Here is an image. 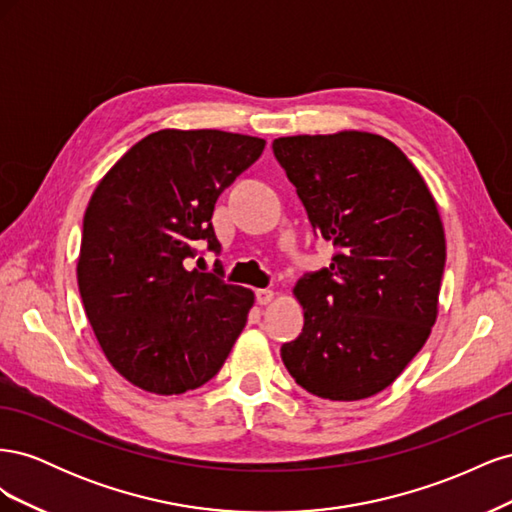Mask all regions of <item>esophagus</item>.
<instances>
[{
	"mask_svg": "<svg viewBox=\"0 0 512 512\" xmlns=\"http://www.w3.org/2000/svg\"><path fill=\"white\" fill-rule=\"evenodd\" d=\"M273 299H275V292H273L271 288L256 290V301H258L260 305H269Z\"/></svg>",
	"mask_w": 512,
	"mask_h": 512,
	"instance_id": "esophagus-1",
	"label": "esophagus"
}]
</instances>
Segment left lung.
I'll list each match as a JSON object with an SVG mask.
<instances>
[{
    "label": "left lung",
    "instance_id": "1",
    "mask_svg": "<svg viewBox=\"0 0 512 512\" xmlns=\"http://www.w3.org/2000/svg\"><path fill=\"white\" fill-rule=\"evenodd\" d=\"M273 153L312 228L337 247L329 267L294 286L305 324L282 361L316 397L376 395L438 318L446 241L436 200L406 153L378 134L282 136Z\"/></svg>",
    "mask_w": 512,
    "mask_h": 512
}]
</instances>
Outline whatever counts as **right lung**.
<instances>
[{
    "label": "right lung",
    "mask_w": 512,
    "mask_h": 512,
    "mask_svg": "<svg viewBox=\"0 0 512 512\" xmlns=\"http://www.w3.org/2000/svg\"><path fill=\"white\" fill-rule=\"evenodd\" d=\"M265 141L222 130L145 136L98 183L76 277L98 344L119 374L156 395L209 382L241 335L254 292L188 269L196 241L218 252L215 200Z\"/></svg>",
    "instance_id": "obj_1"
}]
</instances>
